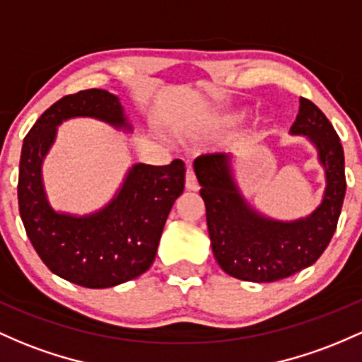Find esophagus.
I'll return each mask as SVG.
<instances>
[{
  "label": "esophagus",
  "instance_id": "1",
  "mask_svg": "<svg viewBox=\"0 0 362 362\" xmlns=\"http://www.w3.org/2000/svg\"><path fill=\"white\" fill-rule=\"evenodd\" d=\"M185 187H187L189 190H197V180H196V173H194L192 166H187V172H185Z\"/></svg>",
  "mask_w": 362,
  "mask_h": 362
}]
</instances>
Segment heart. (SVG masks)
<instances>
[{"mask_svg": "<svg viewBox=\"0 0 362 362\" xmlns=\"http://www.w3.org/2000/svg\"><path fill=\"white\" fill-rule=\"evenodd\" d=\"M233 115H223V117H218L216 118V125H226V123H230V122H233Z\"/></svg>", "mask_w": 362, "mask_h": 362, "instance_id": "heart-1", "label": "heart"}]
</instances>
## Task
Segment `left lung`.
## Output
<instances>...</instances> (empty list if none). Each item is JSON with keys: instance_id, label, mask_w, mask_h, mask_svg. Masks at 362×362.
Wrapping results in <instances>:
<instances>
[{"instance_id": "8db88e82", "label": "left lung", "mask_w": 362, "mask_h": 362, "mask_svg": "<svg viewBox=\"0 0 362 362\" xmlns=\"http://www.w3.org/2000/svg\"><path fill=\"white\" fill-rule=\"evenodd\" d=\"M299 103L291 134L311 141L327 180L321 204L309 216L280 221L256 211L237 185L232 154H202L194 161L214 259L239 280L264 284L308 268L327 249L339 223L347 187L344 148L323 111L305 98Z\"/></svg>"}]
</instances>
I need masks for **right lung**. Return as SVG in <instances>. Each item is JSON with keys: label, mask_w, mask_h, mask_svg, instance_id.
<instances>
[{"label": "right lung", "mask_w": 362, "mask_h": 362, "mask_svg": "<svg viewBox=\"0 0 362 362\" xmlns=\"http://www.w3.org/2000/svg\"><path fill=\"white\" fill-rule=\"evenodd\" d=\"M77 117L132 130L120 99L105 89L81 90L54 103L23 139L20 218L35 252L54 275L87 288H108L137 278L153 264L170 209L184 192L185 165L182 160L166 166L137 163L99 211L84 216L54 211L42 184V161L58 125Z\"/></svg>", "instance_id": "right-lung-1"}]
</instances>
